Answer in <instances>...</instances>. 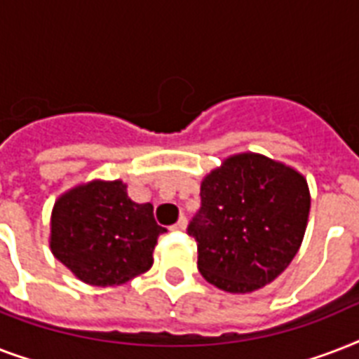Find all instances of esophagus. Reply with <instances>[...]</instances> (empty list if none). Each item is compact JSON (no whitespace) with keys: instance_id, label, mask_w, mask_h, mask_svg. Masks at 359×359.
Wrapping results in <instances>:
<instances>
[{"instance_id":"34e87169","label":"esophagus","mask_w":359,"mask_h":359,"mask_svg":"<svg viewBox=\"0 0 359 359\" xmlns=\"http://www.w3.org/2000/svg\"><path fill=\"white\" fill-rule=\"evenodd\" d=\"M186 224H188V219H186V216H180L179 222H177V224H175L173 227H171V229H173V231H182V229H186Z\"/></svg>"}]
</instances>
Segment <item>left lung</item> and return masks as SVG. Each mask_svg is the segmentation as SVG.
<instances>
[{"label":"left lung","instance_id":"left-lung-1","mask_svg":"<svg viewBox=\"0 0 359 359\" xmlns=\"http://www.w3.org/2000/svg\"><path fill=\"white\" fill-rule=\"evenodd\" d=\"M309 207L296 169L255 152L227 158L201 182V208L188 225L201 276L235 294L273 281L300 250Z\"/></svg>","mask_w":359,"mask_h":359}]
</instances>
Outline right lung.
Returning <instances> with one entry per match:
<instances>
[{
  "label": "right lung",
  "instance_id": "1",
  "mask_svg": "<svg viewBox=\"0 0 359 359\" xmlns=\"http://www.w3.org/2000/svg\"><path fill=\"white\" fill-rule=\"evenodd\" d=\"M50 248L76 278L115 287L147 272L165 227L151 203H134L123 180H93L59 197L52 210Z\"/></svg>",
  "mask_w": 359,
  "mask_h": 359
}]
</instances>
